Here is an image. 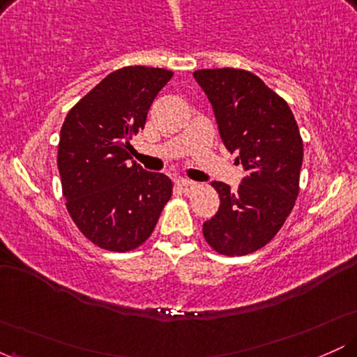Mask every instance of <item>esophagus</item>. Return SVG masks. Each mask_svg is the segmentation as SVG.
<instances>
[{
    "mask_svg": "<svg viewBox=\"0 0 357 357\" xmlns=\"http://www.w3.org/2000/svg\"><path fill=\"white\" fill-rule=\"evenodd\" d=\"M176 184H178V186L181 188V191H184V192L192 191V190H195V186H196L195 181H190V179H186V178L178 179V181H176Z\"/></svg>",
    "mask_w": 357,
    "mask_h": 357,
    "instance_id": "1",
    "label": "esophagus"
}]
</instances>
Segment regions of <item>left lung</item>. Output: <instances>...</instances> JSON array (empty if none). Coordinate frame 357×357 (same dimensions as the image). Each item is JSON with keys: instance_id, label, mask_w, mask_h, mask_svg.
<instances>
[{"instance_id": "8db88e82", "label": "left lung", "mask_w": 357, "mask_h": 357, "mask_svg": "<svg viewBox=\"0 0 357 357\" xmlns=\"http://www.w3.org/2000/svg\"><path fill=\"white\" fill-rule=\"evenodd\" d=\"M208 96L220 136L241 162L238 190L213 181L218 213L204 221V240L228 257L248 255L277 235L298 195L304 146L289 104L252 72L204 68L192 73Z\"/></svg>"}]
</instances>
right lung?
<instances>
[{"instance_id": "obj_1", "label": "right lung", "mask_w": 357, "mask_h": 357, "mask_svg": "<svg viewBox=\"0 0 357 357\" xmlns=\"http://www.w3.org/2000/svg\"><path fill=\"white\" fill-rule=\"evenodd\" d=\"M171 77L165 68H119L77 102L61 126L56 162L67 210L85 238L109 252L141 247L173 195L166 174L129 165L130 139L144 129Z\"/></svg>"}]
</instances>
